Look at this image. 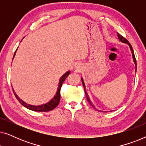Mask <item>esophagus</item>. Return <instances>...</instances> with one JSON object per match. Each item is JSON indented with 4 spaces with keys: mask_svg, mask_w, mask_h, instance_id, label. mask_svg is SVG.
Masks as SVG:
<instances>
[{
    "mask_svg": "<svg viewBox=\"0 0 146 146\" xmlns=\"http://www.w3.org/2000/svg\"><path fill=\"white\" fill-rule=\"evenodd\" d=\"M76 68H78V64H76Z\"/></svg>",
    "mask_w": 146,
    "mask_h": 146,
    "instance_id": "esophagus-1",
    "label": "esophagus"
}]
</instances>
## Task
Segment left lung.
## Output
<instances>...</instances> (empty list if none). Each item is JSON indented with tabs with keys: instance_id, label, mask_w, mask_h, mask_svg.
Instances as JSON below:
<instances>
[{
	"instance_id": "8db88e82",
	"label": "left lung",
	"mask_w": 146,
	"mask_h": 146,
	"mask_svg": "<svg viewBox=\"0 0 146 146\" xmlns=\"http://www.w3.org/2000/svg\"><path fill=\"white\" fill-rule=\"evenodd\" d=\"M117 37H118V39L119 41H121V42L122 43H125V44H127V45L129 46V48H130V50H131V54H132V58H133V62H134L135 64V72H136V70H137V63H136V60H135V55H134V52H133V50L132 48V46H131V45L130 44V43L125 38H123L122 36H121L120 35H119V33H117ZM81 80H82V84H83V86H84V92H85V94H86V99L87 100L88 102L90 103V104L94 108L95 110H96V108L94 106V104H92V102L90 101V98L88 96V94H87V92L86 90V86H85V84H84V80L82 78H81ZM97 111H99L98 110H96ZM105 112H107V111H105Z\"/></svg>"
}]
</instances>
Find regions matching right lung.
<instances>
[{"label": "right lung", "mask_w": 146, "mask_h": 146, "mask_svg": "<svg viewBox=\"0 0 146 146\" xmlns=\"http://www.w3.org/2000/svg\"><path fill=\"white\" fill-rule=\"evenodd\" d=\"M17 49H18V48H17ZM17 50L15 51V54H14L13 60L14 58H15V56ZM70 74V71L69 70V71L66 72L65 74H64L62 76L60 77V78L58 86L57 91H56V94L54 95V96L49 102H48L45 103V104H43L38 105V106H34V105L29 104L26 103L25 102H24L23 100H21V98H20L17 96V94H16L15 90H14V89L13 88V92H14V94H15V96H16V98H17V99L19 101V102L21 103V104L23 106H25V108H28V109L31 110L36 111H48L52 110L53 109H54L58 105L60 100V89H61L62 85L63 82H64L66 78L68 77V76Z\"/></svg>", "instance_id": "right-lung-1"}]
</instances>
